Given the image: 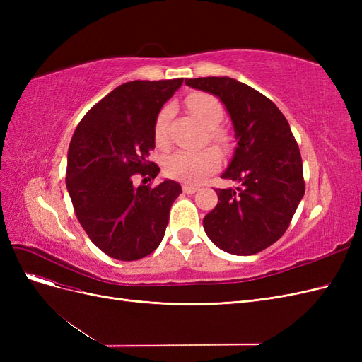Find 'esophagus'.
Here are the masks:
<instances>
[{
  "instance_id": "esophagus-1",
  "label": "esophagus",
  "mask_w": 362,
  "mask_h": 362,
  "mask_svg": "<svg viewBox=\"0 0 362 362\" xmlns=\"http://www.w3.org/2000/svg\"><path fill=\"white\" fill-rule=\"evenodd\" d=\"M182 190H184V193L192 194V193H194V192H198L199 189L196 187V185H192V184H184V185H182Z\"/></svg>"
}]
</instances>
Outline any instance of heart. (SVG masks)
Segmentation results:
<instances>
[{"label":"heart","instance_id":"obj_1","mask_svg":"<svg viewBox=\"0 0 362 362\" xmlns=\"http://www.w3.org/2000/svg\"><path fill=\"white\" fill-rule=\"evenodd\" d=\"M189 110L198 117L202 125L208 129L206 136L211 144L217 146L228 145V134L218 125L223 120V107L221 101L211 93L193 92L185 100ZM173 113L172 104H164L154 120V140L158 148L169 145L168 125ZM222 157L214 148H205L201 151H177L164 160V173L169 178L182 180L190 182L202 181L208 175L216 172L221 166Z\"/></svg>","mask_w":362,"mask_h":362}]
</instances>
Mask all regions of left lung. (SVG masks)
Segmentation results:
<instances>
[{"instance_id":"1","label":"left lung","mask_w":362,"mask_h":362,"mask_svg":"<svg viewBox=\"0 0 362 362\" xmlns=\"http://www.w3.org/2000/svg\"><path fill=\"white\" fill-rule=\"evenodd\" d=\"M221 98L238 139L223 180L240 187L217 189V205L204 217L211 242L234 255H254L279 240L305 193L300 151L290 125L267 96L228 76L185 80Z\"/></svg>"}]
</instances>
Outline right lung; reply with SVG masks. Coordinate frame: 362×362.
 Masks as SVG:
<instances>
[{
  "mask_svg": "<svg viewBox=\"0 0 362 362\" xmlns=\"http://www.w3.org/2000/svg\"><path fill=\"white\" fill-rule=\"evenodd\" d=\"M184 78L129 81L96 103L71 139L66 187L86 234L108 257L140 259L166 231L173 201L182 193L172 180L158 185L154 120ZM136 176L142 185L134 188Z\"/></svg>",
  "mask_w": 362,
  "mask_h": 362,
  "instance_id": "1",
  "label": "right lung"
}]
</instances>
